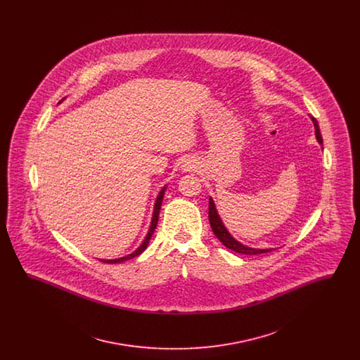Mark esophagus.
<instances>
[{"mask_svg":"<svg viewBox=\"0 0 360 360\" xmlns=\"http://www.w3.org/2000/svg\"><path fill=\"white\" fill-rule=\"evenodd\" d=\"M182 169H184V172H195L197 170V162H194L193 159H188L182 163Z\"/></svg>","mask_w":360,"mask_h":360,"instance_id":"34e87169","label":"esophagus"}]
</instances>
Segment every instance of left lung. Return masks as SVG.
Masks as SVG:
<instances>
[{
	"instance_id": "8db88e82",
	"label": "left lung",
	"mask_w": 360,
	"mask_h": 360,
	"mask_svg": "<svg viewBox=\"0 0 360 360\" xmlns=\"http://www.w3.org/2000/svg\"><path fill=\"white\" fill-rule=\"evenodd\" d=\"M313 124H314V129H316V139L320 144H323V137H321V132H320V128H319V124L317 120L314 117H310ZM209 223L212 226V231L213 233L216 235V238L220 240L223 243L224 245L238 254H244V255H259V254H266V252H270L273 251L274 248H266V250H257V248H251V247H247L244 244L239 243L235 238H232V235L226 231L225 225H224L217 210H216V206L212 198H209Z\"/></svg>"
}]
</instances>
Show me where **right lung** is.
I'll return each instance as SVG.
<instances>
[{"label": "right lung", "instance_id": "1", "mask_svg": "<svg viewBox=\"0 0 360 360\" xmlns=\"http://www.w3.org/2000/svg\"><path fill=\"white\" fill-rule=\"evenodd\" d=\"M165 190H166V186L160 190V193H159V195H158V198H156V202H155L154 206V214H153V221H151V226H150V229H148V233H147L146 239L143 240V243L140 244V247H139L137 250H135L132 254L127 255V257H119V259H110V260H101V262H103V263H109V264H116V263H121V262H125V260H129V259H132V257L140 255V254H141V252H143V251L147 248V245H148V243H150V239L153 238V233H154L155 228H156L158 220H159V212H160V205H162V201H163Z\"/></svg>", "mask_w": 360, "mask_h": 360}]
</instances>
